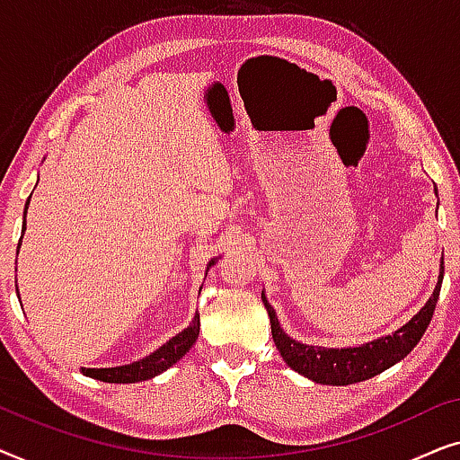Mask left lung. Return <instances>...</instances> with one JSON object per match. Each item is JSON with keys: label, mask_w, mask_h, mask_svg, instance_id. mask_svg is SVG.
I'll use <instances>...</instances> for the list:
<instances>
[{"label": "left lung", "mask_w": 460, "mask_h": 460, "mask_svg": "<svg viewBox=\"0 0 460 460\" xmlns=\"http://www.w3.org/2000/svg\"><path fill=\"white\" fill-rule=\"evenodd\" d=\"M442 279L444 263L442 270H439L433 295L420 307L417 316L408 320L402 329L392 332V335L375 339V341L358 345V348H320V345H305L295 341V339L288 337L280 329L274 307L268 304L263 293L261 301L268 310L270 324H272V339L276 348H279L282 360L288 367L297 370L299 375L307 376V379H312L314 383H323V385H351V383L367 381L370 376L383 373V370L394 367L395 362L404 360L411 354L431 323L433 310H436L439 297V288H442Z\"/></svg>", "instance_id": "1"}]
</instances>
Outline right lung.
Here are the masks:
<instances>
[{"label": "right lung", "mask_w": 460, "mask_h": 460, "mask_svg": "<svg viewBox=\"0 0 460 460\" xmlns=\"http://www.w3.org/2000/svg\"><path fill=\"white\" fill-rule=\"evenodd\" d=\"M27 209H29V200L27 205H24V216H27ZM24 230H27V224H22V232ZM18 249H21V241H18ZM216 261L217 257L209 261L207 270H209ZM18 297H21V295H18ZM199 329H200V320L197 314L188 329L178 332V335L169 339L167 343H163L159 349L153 351V354L146 358H142V360L125 364V367H112V368H81V373L104 383H137V381L153 379V376L161 375L163 370L173 367V364L192 348L194 341L199 339Z\"/></svg>", "instance_id": "obj_1"}]
</instances>
